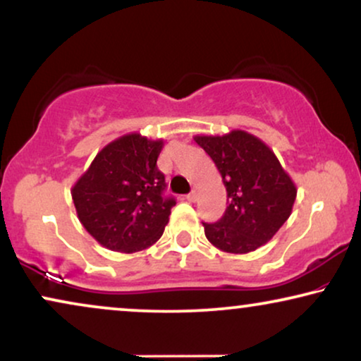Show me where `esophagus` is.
Masks as SVG:
<instances>
[{
  "label": "esophagus",
  "mask_w": 361,
  "mask_h": 361,
  "mask_svg": "<svg viewBox=\"0 0 361 361\" xmlns=\"http://www.w3.org/2000/svg\"><path fill=\"white\" fill-rule=\"evenodd\" d=\"M185 199L189 200V202H195V200H197V192H195V190H192L190 194H187Z\"/></svg>",
  "instance_id": "esophagus-1"
}]
</instances>
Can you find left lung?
<instances>
[{"mask_svg": "<svg viewBox=\"0 0 361 361\" xmlns=\"http://www.w3.org/2000/svg\"><path fill=\"white\" fill-rule=\"evenodd\" d=\"M194 140L215 162L226 187L224 216L215 224L204 221L207 240L235 255L268 243L289 219L298 194L278 157L263 141L241 130Z\"/></svg>", "mask_w": 361, "mask_h": 361, "instance_id": "1", "label": "left lung"}]
</instances>
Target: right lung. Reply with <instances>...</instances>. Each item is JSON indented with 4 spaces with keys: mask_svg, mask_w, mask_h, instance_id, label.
<instances>
[{
    "mask_svg": "<svg viewBox=\"0 0 361 361\" xmlns=\"http://www.w3.org/2000/svg\"><path fill=\"white\" fill-rule=\"evenodd\" d=\"M162 146V140L140 133L118 137L72 187L78 220L105 248L135 253L164 233L176 199L164 194V174L156 164Z\"/></svg>",
    "mask_w": 361,
    "mask_h": 361,
    "instance_id": "1",
    "label": "right lung"
}]
</instances>
